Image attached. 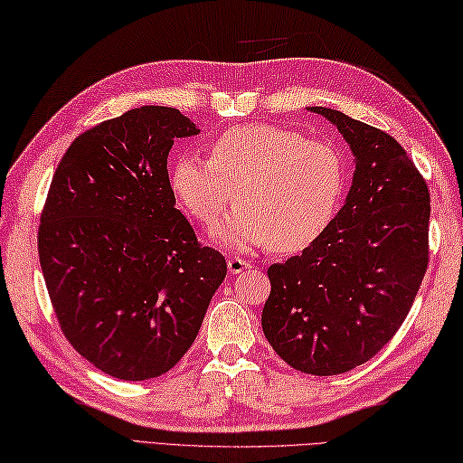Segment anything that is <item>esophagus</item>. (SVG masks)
Masks as SVG:
<instances>
[{
  "instance_id": "34e87169",
  "label": "esophagus",
  "mask_w": 463,
  "mask_h": 463,
  "mask_svg": "<svg viewBox=\"0 0 463 463\" xmlns=\"http://www.w3.org/2000/svg\"><path fill=\"white\" fill-rule=\"evenodd\" d=\"M250 266H251L250 261L241 260V258H230V260H228V269H230V274H240V272H243V269H248Z\"/></svg>"
}]
</instances>
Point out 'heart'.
<instances>
[{
	"instance_id": "heart-1",
	"label": "heart",
	"mask_w": 463,
	"mask_h": 463,
	"mask_svg": "<svg viewBox=\"0 0 463 463\" xmlns=\"http://www.w3.org/2000/svg\"><path fill=\"white\" fill-rule=\"evenodd\" d=\"M346 163L335 145L274 125L223 130L199 153L179 155L171 189L181 207L213 228L235 203L217 240L232 250L269 246L280 254L307 250L333 223L346 189Z\"/></svg>"
}]
</instances>
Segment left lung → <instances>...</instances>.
Segmentation results:
<instances>
[{
	"mask_svg": "<svg viewBox=\"0 0 463 463\" xmlns=\"http://www.w3.org/2000/svg\"><path fill=\"white\" fill-rule=\"evenodd\" d=\"M354 155L343 209L300 256L268 268L261 328L296 371L328 377L373 359L411 310L430 261V189L403 146L345 112L310 107Z\"/></svg>",
	"mask_w": 463,
	"mask_h": 463,
	"instance_id": "8db88e82",
	"label": "left lung"
}]
</instances>
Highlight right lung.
I'll list each match as a JSON object with an SVG mask.
<instances>
[{
	"label": "right lung",
	"mask_w": 463,
	"mask_h": 463,
	"mask_svg": "<svg viewBox=\"0 0 463 463\" xmlns=\"http://www.w3.org/2000/svg\"><path fill=\"white\" fill-rule=\"evenodd\" d=\"M199 128L171 107H141L68 146L40 217L38 254L64 336L123 381L175 367L202 328L228 264L179 209L173 138Z\"/></svg>",
	"instance_id": "right-lung-1"
}]
</instances>
